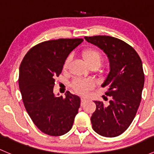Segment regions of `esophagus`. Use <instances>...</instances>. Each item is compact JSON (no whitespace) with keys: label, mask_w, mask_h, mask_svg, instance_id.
I'll return each instance as SVG.
<instances>
[{"label":"esophagus","mask_w":154,"mask_h":154,"mask_svg":"<svg viewBox=\"0 0 154 154\" xmlns=\"http://www.w3.org/2000/svg\"><path fill=\"white\" fill-rule=\"evenodd\" d=\"M85 100H86V97H81V105L83 104V103H84V101Z\"/></svg>","instance_id":"obj_1"}]
</instances>
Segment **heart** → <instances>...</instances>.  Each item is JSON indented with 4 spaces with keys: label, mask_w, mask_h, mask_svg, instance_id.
Listing matches in <instances>:
<instances>
[{
    "label": "heart",
    "mask_w": 154,
    "mask_h": 154,
    "mask_svg": "<svg viewBox=\"0 0 154 154\" xmlns=\"http://www.w3.org/2000/svg\"><path fill=\"white\" fill-rule=\"evenodd\" d=\"M82 56L88 66L91 68H97L103 60V54L95 48H87L82 52ZM71 62V58L67 57L63 64V69L66 70ZM93 86V83L86 79H76L71 83V87L79 94H86Z\"/></svg>",
    "instance_id": "b5f03b06"
}]
</instances>
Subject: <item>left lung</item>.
Instances as JSON below:
<instances>
[{
	"instance_id": "1",
	"label": "left lung",
	"mask_w": 154,
	"mask_h": 154,
	"mask_svg": "<svg viewBox=\"0 0 154 154\" xmlns=\"http://www.w3.org/2000/svg\"><path fill=\"white\" fill-rule=\"evenodd\" d=\"M85 38L103 50L110 63V71L101 85L107 88L105 94L110 100L107 105L94 101L92 128L100 136L116 137L128 128L140 105L144 83L142 60L134 48L119 38L109 35Z\"/></svg>"
}]
</instances>
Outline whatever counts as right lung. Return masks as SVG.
<instances>
[{"mask_svg":"<svg viewBox=\"0 0 154 154\" xmlns=\"http://www.w3.org/2000/svg\"><path fill=\"white\" fill-rule=\"evenodd\" d=\"M83 41L59 38L43 42L30 48L20 65L18 85L24 107L35 125L49 136L68 133L78 113V96L67 91L66 97H56L53 91L68 54Z\"/></svg>","mask_w":154,"mask_h":154,"instance_id":"add662e5","label":"right lung"}]
</instances>
